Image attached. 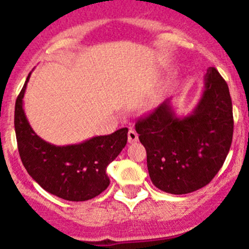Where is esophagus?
Wrapping results in <instances>:
<instances>
[{"mask_svg":"<svg viewBox=\"0 0 249 249\" xmlns=\"http://www.w3.org/2000/svg\"><path fill=\"white\" fill-rule=\"evenodd\" d=\"M137 141H138V134H137V132L134 131V129H129L128 131V142L133 143V142H137Z\"/></svg>","mask_w":249,"mask_h":249,"instance_id":"34e87169","label":"esophagus"}]
</instances>
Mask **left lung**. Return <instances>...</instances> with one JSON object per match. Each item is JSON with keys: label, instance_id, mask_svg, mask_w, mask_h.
Masks as SVG:
<instances>
[{"label": "left lung", "instance_id": "left-lung-1", "mask_svg": "<svg viewBox=\"0 0 249 249\" xmlns=\"http://www.w3.org/2000/svg\"><path fill=\"white\" fill-rule=\"evenodd\" d=\"M169 102L138 118L136 131L147 150L153 184L182 195L206 186L225 163L233 136L232 100L220 72L209 68L204 93L191 115L177 117Z\"/></svg>", "mask_w": 249, "mask_h": 249}]
</instances>
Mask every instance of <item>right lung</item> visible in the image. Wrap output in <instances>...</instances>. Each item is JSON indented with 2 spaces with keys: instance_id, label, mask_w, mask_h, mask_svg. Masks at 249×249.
<instances>
[{
  "instance_id": "right-lung-1",
  "label": "right lung",
  "mask_w": 249,
  "mask_h": 249,
  "mask_svg": "<svg viewBox=\"0 0 249 249\" xmlns=\"http://www.w3.org/2000/svg\"><path fill=\"white\" fill-rule=\"evenodd\" d=\"M27 77L15 106V129L20 160L45 191L68 201H86L106 190V168L127 143L128 128L71 145L50 144L36 136L23 109Z\"/></svg>"
}]
</instances>
